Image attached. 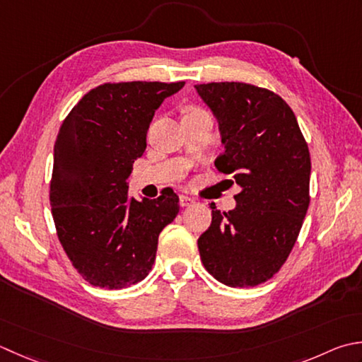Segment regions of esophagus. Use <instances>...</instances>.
Masks as SVG:
<instances>
[{
	"label": "esophagus",
	"instance_id": "34e87169",
	"mask_svg": "<svg viewBox=\"0 0 362 362\" xmlns=\"http://www.w3.org/2000/svg\"><path fill=\"white\" fill-rule=\"evenodd\" d=\"M193 202H194L193 197L185 196V194H180V196H179V204L182 205V207H188V205H191Z\"/></svg>",
	"mask_w": 362,
	"mask_h": 362
}]
</instances>
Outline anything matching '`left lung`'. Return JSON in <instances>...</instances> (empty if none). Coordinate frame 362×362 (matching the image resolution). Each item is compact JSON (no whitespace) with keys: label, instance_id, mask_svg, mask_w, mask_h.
<instances>
[{"label":"left lung","instance_id":"obj_1","mask_svg":"<svg viewBox=\"0 0 362 362\" xmlns=\"http://www.w3.org/2000/svg\"><path fill=\"white\" fill-rule=\"evenodd\" d=\"M219 122V173L242 187L237 207H211L197 240L201 260L229 287L264 284L286 264L300 235L310 196V155L293 111L276 92L247 83L194 86Z\"/></svg>","mask_w":362,"mask_h":362}]
</instances>
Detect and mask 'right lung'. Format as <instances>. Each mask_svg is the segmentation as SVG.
Wrapping results in <instances>:
<instances>
[{
    "label": "right lung",
    "instance_id": "add662e5",
    "mask_svg": "<svg viewBox=\"0 0 362 362\" xmlns=\"http://www.w3.org/2000/svg\"><path fill=\"white\" fill-rule=\"evenodd\" d=\"M185 81L105 83L88 92L54 141L49 205L56 233L89 284L125 288L152 270L158 235L179 214V196L136 201L127 177L146 151L155 110Z\"/></svg>",
    "mask_w": 362,
    "mask_h": 362
}]
</instances>
